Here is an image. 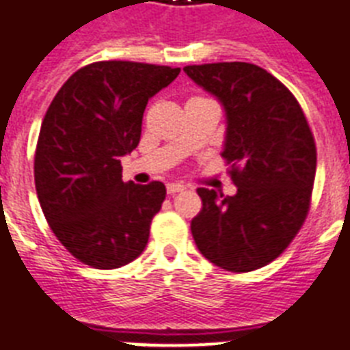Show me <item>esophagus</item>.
<instances>
[{"mask_svg": "<svg viewBox=\"0 0 350 350\" xmlns=\"http://www.w3.org/2000/svg\"><path fill=\"white\" fill-rule=\"evenodd\" d=\"M185 191V185H181V183H169V185H167V192H169V194H172V196H174V194H178V192H183Z\"/></svg>", "mask_w": 350, "mask_h": 350, "instance_id": "1", "label": "esophagus"}]
</instances>
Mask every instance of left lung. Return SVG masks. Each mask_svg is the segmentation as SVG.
<instances>
[{"label":"left lung","mask_w":350,"mask_h":350,"mask_svg":"<svg viewBox=\"0 0 350 350\" xmlns=\"http://www.w3.org/2000/svg\"><path fill=\"white\" fill-rule=\"evenodd\" d=\"M187 76L227 112L224 156L234 196L198 189L191 221L198 249L214 265L250 272L276 260L309 214L316 143L298 100L265 68L243 62L187 65Z\"/></svg>","instance_id":"1"}]
</instances>
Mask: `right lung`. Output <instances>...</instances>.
<instances>
[{
    "instance_id": "obj_1",
    "label": "right lung",
    "mask_w": 350,
    "mask_h": 350,
    "mask_svg": "<svg viewBox=\"0 0 350 350\" xmlns=\"http://www.w3.org/2000/svg\"><path fill=\"white\" fill-rule=\"evenodd\" d=\"M180 68L137 62L85 65L54 96L40 129L34 181L59 243L85 265L118 269L142 254L165 185L123 183L121 156L142 136L148 98Z\"/></svg>"
}]
</instances>
